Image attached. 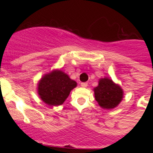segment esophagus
<instances>
[{"instance_id":"34e87169","label":"esophagus","mask_w":153,"mask_h":153,"mask_svg":"<svg viewBox=\"0 0 153 153\" xmlns=\"http://www.w3.org/2000/svg\"><path fill=\"white\" fill-rule=\"evenodd\" d=\"M87 86H88V83H87V82H82L81 83L82 87H86Z\"/></svg>"}]
</instances>
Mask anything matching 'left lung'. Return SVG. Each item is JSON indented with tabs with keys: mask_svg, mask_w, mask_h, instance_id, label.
Instances as JSON below:
<instances>
[{
	"mask_svg": "<svg viewBox=\"0 0 153 153\" xmlns=\"http://www.w3.org/2000/svg\"><path fill=\"white\" fill-rule=\"evenodd\" d=\"M94 91L96 101L104 109H114L123 98V91L121 87L107 78L100 79L98 86Z\"/></svg>",
	"mask_w": 153,
	"mask_h": 153,
	"instance_id": "left-lung-1",
	"label": "left lung"
}]
</instances>
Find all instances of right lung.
<instances>
[{"label": "right lung", "mask_w": 153, "mask_h": 153, "mask_svg": "<svg viewBox=\"0 0 153 153\" xmlns=\"http://www.w3.org/2000/svg\"><path fill=\"white\" fill-rule=\"evenodd\" d=\"M77 86L64 72L55 71L45 74L38 84V93L42 100L49 105H59Z\"/></svg>", "instance_id": "right-lung-1"}]
</instances>
